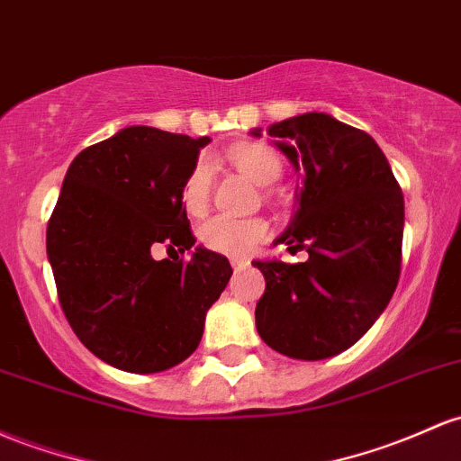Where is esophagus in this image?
Instances as JSON below:
<instances>
[{"instance_id":"esophagus-1","label":"esophagus","mask_w":461,"mask_h":461,"mask_svg":"<svg viewBox=\"0 0 461 461\" xmlns=\"http://www.w3.org/2000/svg\"><path fill=\"white\" fill-rule=\"evenodd\" d=\"M230 262H231V267H234L236 271L242 269V267H247V260H245V258H230Z\"/></svg>"}]
</instances>
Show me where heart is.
I'll list each match as a JSON object with an SVG mask.
<instances>
[{
  "label": "heart",
  "instance_id": "heart-1",
  "mask_svg": "<svg viewBox=\"0 0 461 461\" xmlns=\"http://www.w3.org/2000/svg\"><path fill=\"white\" fill-rule=\"evenodd\" d=\"M231 161L247 176L260 185L276 184L282 176V159L265 144H245L231 150ZM212 170L205 159H199L181 185V203L188 214H201L210 203ZM269 236L265 219H239L230 214H214L201 225V240L207 249L227 256H247Z\"/></svg>",
  "mask_w": 461,
  "mask_h": 461
}]
</instances>
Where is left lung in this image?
<instances>
[{
    "label": "left lung",
    "instance_id": "8db88e82",
    "mask_svg": "<svg viewBox=\"0 0 461 461\" xmlns=\"http://www.w3.org/2000/svg\"><path fill=\"white\" fill-rule=\"evenodd\" d=\"M269 135L302 173L300 207L276 242L306 249L308 260L254 262L267 282L256 328L276 352L320 361L354 346L396 291L402 190L376 141L332 115H295Z\"/></svg>",
    "mask_w": 461,
    "mask_h": 461
}]
</instances>
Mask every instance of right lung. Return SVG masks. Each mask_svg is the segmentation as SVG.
<instances>
[{"label": "right lung", "mask_w": 461, "mask_h": 461, "mask_svg": "<svg viewBox=\"0 0 461 461\" xmlns=\"http://www.w3.org/2000/svg\"><path fill=\"white\" fill-rule=\"evenodd\" d=\"M210 138L129 126L87 146L48 221L60 308L89 352L124 372H164L203 337L205 312L231 277L225 256L194 249L181 185Z\"/></svg>", "instance_id": "1"}]
</instances>
